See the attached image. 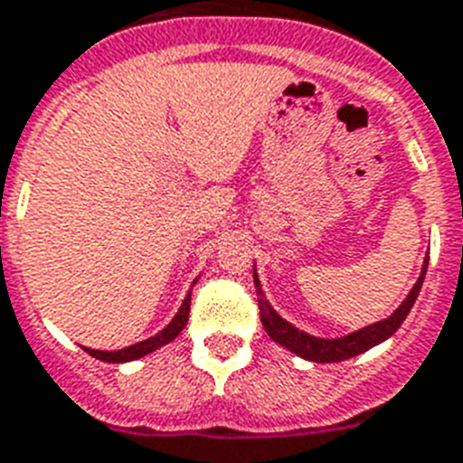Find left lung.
<instances>
[{"mask_svg":"<svg viewBox=\"0 0 463 463\" xmlns=\"http://www.w3.org/2000/svg\"><path fill=\"white\" fill-rule=\"evenodd\" d=\"M426 268H429V256L423 259L421 273L419 279L414 282V287L410 289V294L405 297V301L398 306V308L391 313L388 317L379 322H372L367 327H360L351 334H344V336H334V339H325V336H313V334L298 329L297 325L287 322L285 317L279 316L278 310L270 306V301L263 294L261 279L254 268V285L256 294H259V308H261V322L263 329L268 332V336L279 344L282 348H287L294 355L310 360V363H341V360H348V357H355L360 353L370 351L374 345L383 344L386 339H391L395 332L400 329V325L405 322V317L410 316L411 306L417 301L419 291H421L423 278H426Z\"/></svg>","mask_w":463,"mask_h":463,"instance_id":"left-lung-1","label":"left lung"}]
</instances>
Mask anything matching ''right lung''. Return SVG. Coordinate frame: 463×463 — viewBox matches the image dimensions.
<instances>
[{
  "instance_id": "1",
  "label": "right lung",
  "mask_w": 463,
  "mask_h": 463,
  "mask_svg": "<svg viewBox=\"0 0 463 463\" xmlns=\"http://www.w3.org/2000/svg\"><path fill=\"white\" fill-rule=\"evenodd\" d=\"M195 282H193V285H195ZM188 313H190V291H188V297L184 298V304H181L176 316L172 317V322H169L165 329H159V332L155 334V336H150V339H143L134 345L119 348V351H96V348H87V345H84V351H87L89 355L96 357V360H103V363H131V360L150 355V353H155L157 348H162V345L172 344L178 334L184 332L185 322H188Z\"/></svg>"
}]
</instances>
